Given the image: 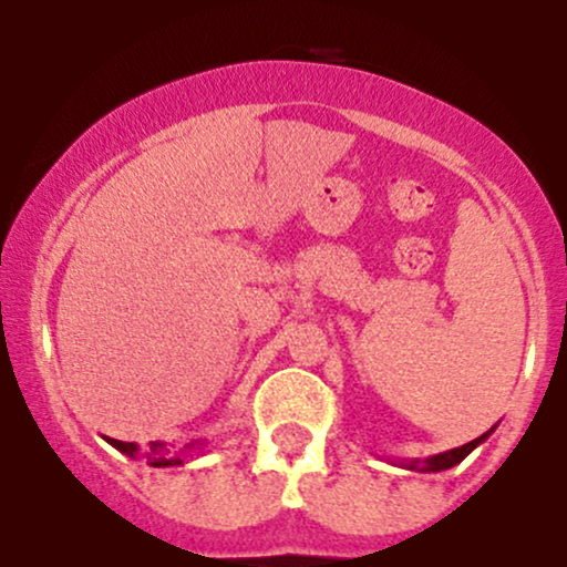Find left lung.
<instances>
[{"instance_id": "8db88e82", "label": "left lung", "mask_w": 567, "mask_h": 567, "mask_svg": "<svg viewBox=\"0 0 567 567\" xmlns=\"http://www.w3.org/2000/svg\"><path fill=\"white\" fill-rule=\"evenodd\" d=\"M493 432V429H491ZM491 432H485L483 437H477V440H472V442H466V445H461V447H453V451H445V453H437V455H429V458H413V461H405V470H413V472H442V470H451V466H455V464H461V461L466 458V455H470L474 447L480 445V442L483 440H487V434Z\"/></svg>"}]
</instances>
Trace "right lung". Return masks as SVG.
<instances>
[{
	"mask_svg": "<svg viewBox=\"0 0 567 567\" xmlns=\"http://www.w3.org/2000/svg\"><path fill=\"white\" fill-rule=\"evenodd\" d=\"M106 442H109V445H114L120 453L130 455V458H135V455H138V445H135V442H122V440H112V437H106ZM192 445H199V442H192ZM192 445H188V447H192ZM184 451H186V447H184ZM143 455H146L148 464L162 466V470H165V466H181V464H184V458H181L178 453H173L171 447L165 445V442H148Z\"/></svg>",
	"mask_w": 567,
	"mask_h": 567,
	"instance_id": "right-lung-1",
	"label": "right lung"
}]
</instances>
